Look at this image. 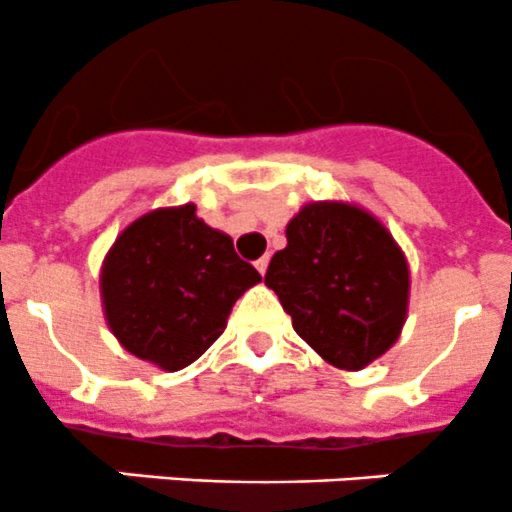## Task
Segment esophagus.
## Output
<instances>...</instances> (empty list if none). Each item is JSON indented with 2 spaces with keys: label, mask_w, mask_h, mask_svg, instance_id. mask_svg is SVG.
I'll use <instances>...</instances> for the list:
<instances>
[{
  "label": "esophagus",
  "mask_w": 512,
  "mask_h": 512,
  "mask_svg": "<svg viewBox=\"0 0 512 512\" xmlns=\"http://www.w3.org/2000/svg\"><path fill=\"white\" fill-rule=\"evenodd\" d=\"M268 261H271V258H268V254L261 256V258H258V261H256V268H258V273H261V276H263V273H266Z\"/></svg>",
  "instance_id": "1"
}]
</instances>
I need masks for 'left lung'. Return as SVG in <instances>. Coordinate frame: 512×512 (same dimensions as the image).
Wrapping results in <instances>:
<instances>
[{
	"mask_svg": "<svg viewBox=\"0 0 512 512\" xmlns=\"http://www.w3.org/2000/svg\"><path fill=\"white\" fill-rule=\"evenodd\" d=\"M286 249L268 263L266 286L298 336L331 366L361 371L401 336L408 263L368 211L318 201L286 226Z\"/></svg>",
	"mask_w": 512,
	"mask_h": 512,
	"instance_id": "left-lung-1",
	"label": "left lung"
}]
</instances>
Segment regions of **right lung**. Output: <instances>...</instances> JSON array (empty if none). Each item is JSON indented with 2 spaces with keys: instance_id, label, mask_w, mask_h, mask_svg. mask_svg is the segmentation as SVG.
Here are the masks:
<instances>
[{
  "instance_id": "1",
  "label": "right lung",
  "mask_w": 512,
  "mask_h": 512,
  "mask_svg": "<svg viewBox=\"0 0 512 512\" xmlns=\"http://www.w3.org/2000/svg\"><path fill=\"white\" fill-rule=\"evenodd\" d=\"M258 281L231 236L186 204L151 211L121 231L101 266V301L126 351L181 371L224 333L236 298Z\"/></svg>"
}]
</instances>
